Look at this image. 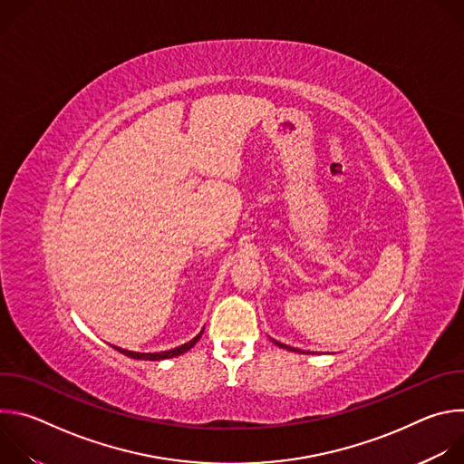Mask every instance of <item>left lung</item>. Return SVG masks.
I'll use <instances>...</instances> for the list:
<instances>
[{
  "label": "left lung",
  "mask_w": 464,
  "mask_h": 464,
  "mask_svg": "<svg viewBox=\"0 0 464 464\" xmlns=\"http://www.w3.org/2000/svg\"><path fill=\"white\" fill-rule=\"evenodd\" d=\"M276 345H279L281 349H286V351H292V353H299V354H308L306 351H301V349H294V347H290V345H285V343H281V342H276V340H272Z\"/></svg>",
  "instance_id": "left-lung-1"
}]
</instances>
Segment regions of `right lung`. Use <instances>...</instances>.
Returning a JSON list of instances; mask_svg holds the SVG:
<instances>
[{"instance_id": "right-lung-1", "label": "right lung", "mask_w": 464, "mask_h": 464, "mask_svg": "<svg viewBox=\"0 0 464 464\" xmlns=\"http://www.w3.org/2000/svg\"><path fill=\"white\" fill-rule=\"evenodd\" d=\"M202 334H204V330H200V334H196L190 342H187V343H183V345H179V347H176V349H170V351H161V353H134V351H126V349H121V347H115V345H111L115 351H119L121 354H124V356H128V358H134V360H149V362H158V360H167V358H174V356H179V354H183V353H187V351H190L196 343H198V340L202 338Z\"/></svg>"}]
</instances>
